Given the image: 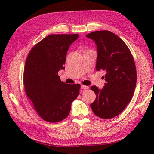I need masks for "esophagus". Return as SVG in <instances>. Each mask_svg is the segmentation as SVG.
<instances>
[{
	"instance_id": "esophagus-1",
	"label": "esophagus",
	"mask_w": 154,
	"mask_h": 154,
	"mask_svg": "<svg viewBox=\"0 0 154 154\" xmlns=\"http://www.w3.org/2000/svg\"><path fill=\"white\" fill-rule=\"evenodd\" d=\"M81 88L82 89H88V86H86V85H81Z\"/></svg>"
}]
</instances>
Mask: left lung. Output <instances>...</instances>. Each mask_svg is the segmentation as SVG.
<instances>
[{
  "instance_id": "8db88e82",
  "label": "left lung",
  "mask_w": 154,
  "mask_h": 154,
  "mask_svg": "<svg viewBox=\"0 0 154 154\" xmlns=\"http://www.w3.org/2000/svg\"><path fill=\"white\" fill-rule=\"evenodd\" d=\"M86 36L97 46L96 70L106 72L103 88L91 87L96 95L91 107L100 118H113L122 112L133 96L137 81L134 60L127 45L113 32L97 31Z\"/></svg>"
}]
</instances>
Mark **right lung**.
I'll use <instances>...</instances> for the list:
<instances>
[{
    "label": "right lung",
    "instance_id": "1",
    "mask_svg": "<svg viewBox=\"0 0 154 154\" xmlns=\"http://www.w3.org/2000/svg\"><path fill=\"white\" fill-rule=\"evenodd\" d=\"M78 38V34L50 35L37 43L27 57L24 71L26 95L37 114L48 122L66 118L79 95L80 84H67L58 74L65 69L70 45Z\"/></svg>",
    "mask_w": 154,
    "mask_h": 154
}]
</instances>
